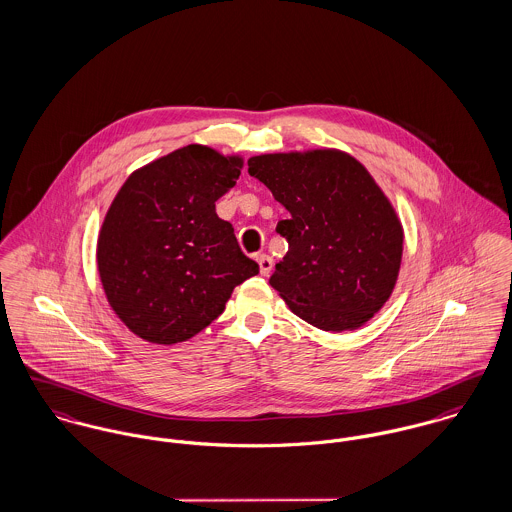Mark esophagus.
Segmentation results:
<instances>
[{"label": "esophagus", "instance_id": "34e87169", "mask_svg": "<svg viewBox=\"0 0 512 512\" xmlns=\"http://www.w3.org/2000/svg\"><path fill=\"white\" fill-rule=\"evenodd\" d=\"M256 260H258V266H260V274H262V276H268V274L272 272V268H274L272 258H270L268 254H258Z\"/></svg>", "mask_w": 512, "mask_h": 512}]
</instances>
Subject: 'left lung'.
<instances>
[{
    "label": "left lung",
    "mask_w": 512,
    "mask_h": 512,
    "mask_svg": "<svg viewBox=\"0 0 512 512\" xmlns=\"http://www.w3.org/2000/svg\"><path fill=\"white\" fill-rule=\"evenodd\" d=\"M248 173L290 211L276 226L290 248L270 286L317 329L365 325L396 286L404 242L365 165L337 149H311L250 157Z\"/></svg>",
    "instance_id": "obj_1"
}]
</instances>
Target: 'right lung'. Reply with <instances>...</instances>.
I'll use <instances>...</instances> for the list:
<instances>
[{
	"label": "right lung",
	"instance_id": "right-lung-1",
	"mask_svg": "<svg viewBox=\"0 0 512 512\" xmlns=\"http://www.w3.org/2000/svg\"><path fill=\"white\" fill-rule=\"evenodd\" d=\"M240 169L242 157L191 144L134 171L118 191L96 262L110 307L138 337L157 345L195 337L260 272L215 209Z\"/></svg>",
	"mask_w": 512,
	"mask_h": 512
}]
</instances>
